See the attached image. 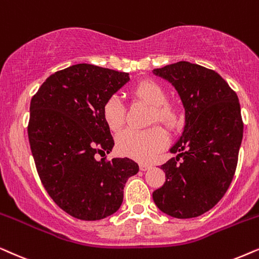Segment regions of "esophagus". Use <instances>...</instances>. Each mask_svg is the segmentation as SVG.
<instances>
[{
  "label": "esophagus",
  "instance_id": "34e87169",
  "mask_svg": "<svg viewBox=\"0 0 259 259\" xmlns=\"http://www.w3.org/2000/svg\"><path fill=\"white\" fill-rule=\"evenodd\" d=\"M151 168V164L149 163H140V169L142 171H146L148 169H150Z\"/></svg>",
  "mask_w": 259,
  "mask_h": 259
}]
</instances>
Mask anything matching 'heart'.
<instances>
[{"mask_svg":"<svg viewBox=\"0 0 259 259\" xmlns=\"http://www.w3.org/2000/svg\"><path fill=\"white\" fill-rule=\"evenodd\" d=\"M132 95L137 101L151 108L149 123H161L167 129L173 130L181 122L180 106L177 103L167 102V92L158 82L142 80L132 89ZM103 118L111 132H119L124 123V108L120 99L112 96L103 105ZM167 137L158 126L137 132L125 130L117 136V149L124 156L139 161H148L165 146Z\"/></svg>","mask_w":259,"mask_h":259,"instance_id":"obj_1","label":"heart"}]
</instances>
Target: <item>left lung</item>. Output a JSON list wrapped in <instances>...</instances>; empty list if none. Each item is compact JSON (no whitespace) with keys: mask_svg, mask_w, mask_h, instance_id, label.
<instances>
[{"mask_svg":"<svg viewBox=\"0 0 259 259\" xmlns=\"http://www.w3.org/2000/svg\"><path fill=\"white\" fill-rule=\"evenodd\" d=\"M174 86L185 109V126L161 169L165 182L155 205L179 219L204 214L223 198L237 168L243 120L236 92L217 73L188 61L155 68ZM180 160V162H178Z\"/></svg>","mask_w":259,"mask_h":259,"instance_id":"1","label":"left lung"}]
</instances>
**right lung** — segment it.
Segmentation results:
<instances>
[{
  "instance_id": "add662e5",
  "label": "right lung",
  "mask_w": 259,
  "mask_h": 259,
  "mask_svg": "<svg viewBox=\"0 0 259 259\" xmlns=\"http://www.w3.org/2000/svg\"><path fill=\"white\" fill-rule=\"evenodd\" d=\"M130 80L129 73L90 64L55 72L30 101L28 139L45 189L61 209L80 220H101L120 207L130 158L96 160L113 139L103 105Z\"/></svg>"
}]
</instances>
